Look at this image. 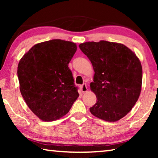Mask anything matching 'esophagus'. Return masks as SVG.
<instances>
[{"label": "esophagus", "instance_id": "34e87169", "mask_svg": "<svg viewBox=\"0 0 158 158\" xmlns=\"http://www.w3.org/2000/svg\"><path fill=\"white\" fill-rule=\"evenodd\" d=\"M80 88H81V91H82L83 93L86 92L87 90H88V88H87L86 85H85V84H83V85H81V86H80Z\"/></svg>", "mask_w": 158, "mask_h": 158}]
</instances>
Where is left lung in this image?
Masks as SVG:
<instances>
[{
	"label": "left lung",
	"instance_id": "1",
	"mask_svg": "<svg viewBox=\"0 0 158 158\" xmlns=\"http://www.w3.org/2000/svg\"><path fill=\"white\" fill-rule=\"evenodd\" d=\"M92 63L95 74L90 90L97 98L90 111L103 121L116 122L126 116L139 97L142 68L124 44L105 40L79 45Z\"/></svg>",
	"mask_w": 158,
	"mask_h": 158
}]
</instances>
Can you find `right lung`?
<instances>
[{
    "label": "right lung",
    "instance_id": "add662e5",
    "mask_svg": "<svg viewBox=\"0 0 158 158\" xmlns=\"http://www.w3.org/2000/svg\"><path fill=\"white\" fill-rule=\"evenodd\" d=\"M77 49L74 42L52 40L34 45L19 60L17 76L21 95L42 121L64 116L79 97L68 68Z\"/></svg>",
    "mask_w": 158,
    "mask_h": 158
}]
</instances>
